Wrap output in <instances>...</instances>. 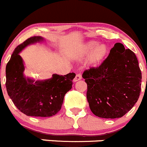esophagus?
<instances>
[{
  "label": "esophagus",
  "instance_id": "obj_1",
  "mask_svg": "<svg viewBox=\"0 0 147 147\" xmlns=\"http://www.w3.org/2000/svg\"><path fill=\"white\" fill-rule=\"evenodd\" d=\"M82 78V77H81V75L80 74H77L76 75H75V78H74V82H77V81H78V80H81Z\"/></svg>",
  "mask_w": 147,
  "mask_h": 147
}]
</instances>
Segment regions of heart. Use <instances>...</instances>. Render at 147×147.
Returning <instances> with one entry per match:
<instances>
[{"label": "heart", "mask_w": 147, "mask_h": 147, "mask_svg": "<svg viewBox=\"0 0 147 147\" xmlns=\"http://www.w3.org/2000/svg\"><path fill=\"white\" fill-rule=\"evenodd\" d=\"M109 49L104 43H100L96 40H90L83 45L77 52L75 58L77 59H83L88 55V63L92 66L97 65L106 58Z\"/></svg>", "instance_id": "1"}]
</instances>
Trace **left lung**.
<instances>
[{"label":"left lung","instance_id":"1","mask_svg":"<svg viewBox=\"0 0 147 147\" xmlns=\"http://www.w3.org/2000/svg\"><path fill=\"white\" fill-rule=\"evenodd\" d=\"M87 100L92 113L100 118H121L139 98L141 72L134 53L116 43L99 67L86 70Z\"/></svg>","mask_w":147,"mask_h":147}]
</instances>
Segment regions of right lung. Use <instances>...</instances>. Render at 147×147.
Returning <instances> with one entry per match:
<instances>
[{
	"mask_svg": "<svg viewBox=\"0 0 147 147\" xmlns=\"http://www.w3.org/2000/svg\"><path fill=\"white\" fill-rule=\"evenodd\" d=\"M42 36L28 39L16 47L6 67V87L15 106L26 116L50 117L61 108L65 94L72 88L75 74H53L46 80H35L24 75L21 51L30 45L44 42Z\"/></svg>",
	"mask_w": 147,
	"mask_h": 147,
	"instance_id": "1",
	"label": "right lung"
}]
</instances>
